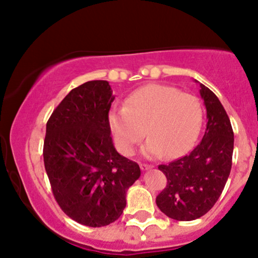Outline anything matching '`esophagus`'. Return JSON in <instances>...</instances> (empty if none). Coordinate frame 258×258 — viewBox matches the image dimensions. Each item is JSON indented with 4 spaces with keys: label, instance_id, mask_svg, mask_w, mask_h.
<instances>
[{
    "label": "esophagus",
    "instance_id": "obj_1",
    "mask_svg": "<svg viewBox=\"0 0 258 258\" xmlns=\"http://www.w3.org/2000/svg\"><path fill=\"white\" fill-rule=\"evenodd\" d=\"M152 168H153V165H151V164H145V163H142V164H140V169H142L143 171H148Z\"/></svg>",
    "mask_w": 258,
    "mask_h": 258
}]
</instances>
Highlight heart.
Wrapping results in <instances>:
<instances>
[{
    "instance_id": "heart-1",
    "label": "heart",
    "mask_w": 258,
    "mask_h": 258,
    "mask_svg": "<svg viewBox=\"0 0 258 258\" xmlns=\"http://www.w3.org/2000/svg\"><path fill=\"white\" fill-rule=\"evenodd\" d=\"M202 116L195 96L174 87L148 84L132 93L125 107L110 110L109 123L123 155L131 156L148 133L150 138L142 149L144 157L177 158L193 146Z\"/></svg>"
}]
</instances>
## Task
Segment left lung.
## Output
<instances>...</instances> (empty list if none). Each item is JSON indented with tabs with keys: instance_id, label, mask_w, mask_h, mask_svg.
<instances>
[{
	"instance_id": "left-lung-1",
	"label": "left lung",
	"mask_w": 258,
	"mask_h": 258,
	"mask_svg": "<svg viewBox=\"0 0 258 258\" xmlns=\"http://www.w3.org/2000/svg\"><path fill=\"white\" fill-rule=\"evenodd\" d=\"M199 84L207 112L201 143L184 157L158 167L168 183L156 204L165 216L180 221L198 219L214 206L232 165L234 139L229 116L216 94Z\"/></svg>"
}]
</instances>
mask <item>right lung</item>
<instances>
[{"label":"right lung","mask_w":258,"mask_h":258,"mask_svg":"<svg viewBox=\"0 0 258 258\" xmlns=\"http://www.w3.org/2000/svg\"><path fill=\"white\" fill-rule=\"evenodd\" d=\"M114 97L107 81H89L71 90L46 123L44 164L54 199L68 217L90 227L118 219L140 177L139 165L114 148Z\"/></svg>","instance_id":"add662e5"}]
</instances>
